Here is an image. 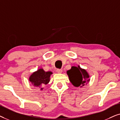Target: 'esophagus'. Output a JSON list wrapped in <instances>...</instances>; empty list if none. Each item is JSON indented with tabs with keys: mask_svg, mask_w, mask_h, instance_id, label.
<instances>
[{
	"mask_svg": "<svg viewBox=\"0 0 120 120\" xmlns=\"http://www.w3.org/2000/svg\"><path fill=\"white\" fill-rule=\"evenodd\" d=\"M56 71H57V73H60V74L62 73V69H57Z\"/></svg>",
	"mask_w": 120,
	"mask_h": 120,
	"instance_id": "obj_1",
	"label": "esophagus"
}]
</instances>
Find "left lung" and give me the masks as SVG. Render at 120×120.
Segmentation results:
<instances>
[{"label":"left lung","mask_w":120,"mask_h":120,"mask_svg":"<svg viewBox=\"0 0 120 120\" xmlns=\"http://www.w3.org/2000/svg\"><path fill=\"white\" fill-rule=\"evenodd\" d=\"M69 81L75 87L84 86L90 81V75L85 69L81 68L80 65L71 67L70 70L67 71Z\"/></svg>","instance_id":"obj_1"}]
</instances>
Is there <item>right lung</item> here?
Wrapping results in <instances>:
<instances>
[{
	"instance_id": "1",
	"label": "right lung",
	"mask_w": 120,
	"mask_h": 120,
	"mask_svg": "<svg viewBox=\"0 0 120 120\" xmlns=\"http://www.w3.org/2000/svg\"><path fill=\"white\" fill-rule=\"evenodd\" d=\"M52 74V71H45L42 68H40L30 75L29 80L34 87L40 88V90L42 91L43 88L41 86L50 82Z\"/></svg>"
}]
</instances>
